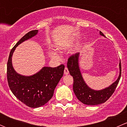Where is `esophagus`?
Returning a JSON list of instances; mask_svg holds the SVG:
<instances>
[{"label":"esophagus","instance_id":"1","mask_svg":"<svg viewBox=\"0 0 127 127\" xmlns=\"http://www.w3.org/2000/svg\"><path fill=\"white\" fill-rule=\"evenodd\" d=\"M69 72L68 71V69L66 67H65L64 71V74L65 75H67V74H69Z\"/></svg>","mask_w":127,"mask_h":127}]
</instances>
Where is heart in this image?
Returning <instances> with one entry per match:
<instances>
[{"mask_svg": "<svg viewBox=\"0 0 127 127\" xmlns=\"http://www.w3.org/2000/svg\"><path fill=\"white\" fill-rule=\"evenodd\" d=\"M56 49H57L58 50H59V51H62L63 48L61 47H58L57 48H56ZM49 55H50V56L52 58L58 59L59 58H60V56H59V55L57 54V53H55V52H52H52H50Z\"/></svg>", "mask_w": 127, "mask_h": 127, "instance_id": "1", "label": "heart"}]
</instances>
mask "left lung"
Listing matches in <instances>:
<instances>
[{
	"label": "left lung",
	"instance_id": "8db88e82",
	"mask_svg": "<svg viewBox=\"0 0 127 127\" xmlns=\"http://www.w3.org/2000/svg\"><path fill=\"white\" fill-rule=\"evenodd\" d=\"M102 36L105 35L99 31ZM80 53H75L69 58L67 66L70 74L74 79L73 90L75 96L80 101L84 104L94 105L104 103L111 96L116 90L121 77V63H119V75L117 80L107 87L99 90H93L88 86L84 80L79 67Z\"/></svg>",
	"mask_w": 127,
	"mask_h": 127
}]
</instances>
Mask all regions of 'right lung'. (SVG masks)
I'll list each match as a JSON object with an SVG mask.
<instances>
[{
    "mask_svg": "<svg viewBox=\"0 0 127 127\" xmlns=\"http://www.w3.org/2000/svg\"><path fill=\"white\" fill-rule=\"evenodd\" d=\"M38 30L29 32L11 50L7 63V80L13 94L18 99L32 108L45 104L54 93L56 85L63 75L64 66H45L32 75L26 76L16 72L12 64V56L16 47L37 34Z\"/></svg>",
    "mask_w": 127,
    "mask_h": 127,
    "instance_id": "1",
    "label": "right lung"
}]
</instances>
